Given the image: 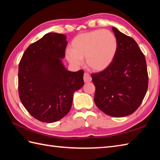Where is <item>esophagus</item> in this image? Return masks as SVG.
<instances>
[{"instance_id": "obj_1", "label": "esophagus", "mask_w": 160, "mask_h": 160, "mask_svg": "<svg viewBox=\"0 0 160 160\" xmlns=\"http://www.w3.org/2000/svg\"><path fill=\"white\" fill-rule=\"evenodd\" d=\"M92 80V78H91V76L87 73H85L84 74V82H89Z\"/></svg>"}]
</instances>
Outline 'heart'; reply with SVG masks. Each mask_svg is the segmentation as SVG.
Wrapping results in <instances>:
<instances>
[{
	"mask_svg": "<svg viewBox=\"0 0 160 160\" xmlns=\"http://www.w3.org/2000/svg\"><path fill=\"white\" fill-rule=\"evenodd\" d=\"M118 41L113 33L96 30L78 35L66 52L67 59L73 65L80 66L86 58L91 70L102 71L109 67L116 56Z\"/></svg>",
	"mask_w": 160,
	"mask_h": 160,
	"instance_id": "1",
	"label": "heart"
}]
</instances>
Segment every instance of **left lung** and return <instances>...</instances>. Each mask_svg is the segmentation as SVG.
Returning <instances> with one entry per match:
<instances>
[{"mask_svg":"<svg viewBox=\"0 0 160 160\" xmlns=\"http://www.w3.org/2000/svg\"><path fill=\"white\" fill-rule=\"evenodd\" d=\"M118 41L116 56L107 69L92 73L98 108L112 117H125L140 106L148 89L146 59L133 38L112 28Z\"/></svg>","mask_w":160,"mask_h":160,"instance_id":"left-lung-1","label":"left lung"}]
</instances>
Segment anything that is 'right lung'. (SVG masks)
<instances>
[{
	"instance_id": "right-lung-1",
	"label": "right lung",
	"mask_w": 160,
	"mask_h": 160,
	"mask_svg": "<svg viewBox=\"0 0 160 160\" xmlns=\"http://www.w3.org/2000/svg\"><path fill=\"white\" fill-rule=\"evenodd\" d=\"M67 36L48 33L31 44L18 66V93L22 105L37 120L52 123L69 113L75 91L84 85V71L62 64Z\"/></svg>"
}]
</instances>
